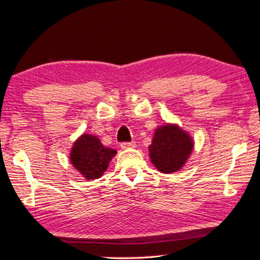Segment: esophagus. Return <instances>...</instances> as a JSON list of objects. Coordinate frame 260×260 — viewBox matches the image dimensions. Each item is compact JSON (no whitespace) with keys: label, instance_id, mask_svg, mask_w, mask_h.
Here are the masks:
<instances>
[{"label":"esophagus","instance_id":"obj_1","mask_svg":"<svg viewBox=\"0 0 260 260\" xmlns=\"http://www.w3.org/2000/svg\"><path fill=\"white\" fill-rule=\"evenodd\" d=\"M135 147H136V142L135 141L122 142V144H121V148H122V149H129V148H135Z\"/></svg>","mask_w":260,"mask_h":260}]
</instances>
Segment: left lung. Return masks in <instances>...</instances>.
Instances as JSON below:
<instances>
[{
	"mask_svg": "<svg viewBox=\"0 0 260 260\" xmlns=\"http://www.w3.org/2000/svg\"><path fill=\"white\" fill-rule=\"evenodd\" d=\"M193 149L190 138L175 125H165L156 130L149 153L153 165L161 173L178 171Z\"/></svg>",
	"mask_w": 260,
	"mask_h": 260,
	"instance_id": "obj_1",
	"label": "left lung"
}]
</instances>
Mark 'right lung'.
Instances as JSON below:
<instances>
[{
	"label": "right lung",
	"mask_w": 260,
	"mask_h": 260,
	"mask_svg": "<svg viewBox=\"0 0 260 260\" xmlns=\"http://www.w3.org/2000/svg\"><path fill=\"white\" fill-rule=\"evenodd\" d=\"M116 151L104 147L96 137L84 135L74 145L71 160L87 179L99 178L108 168Z\"/></svg>",
	"instance_id": "obj_1"
}]
</instances>
